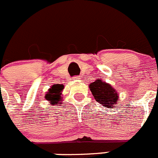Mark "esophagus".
Returning <instances> with one entry per match:
<instances>
[{
    "instance_id": "1",
    "label": "esophagus",
    "mask_w": 158,
    "mask_h": 158,
    "mask_svg": "<svg viewBox=\"0 0 158 158\" xmlns=\"http://www.w3.org/2000/svg\"><path fill=\"white\" fill-rule=\"evenodd\" d=\"M80 79H81V77H79V76H75L73 77V81H79Z\"/></svg>"
}]
</instances>
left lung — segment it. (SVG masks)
Instances as JSON below:
<instances>
[{
  "label": "left lung",
  "mask_w": 158,
  "mask_h": 158,
  "mask_svg": "<svg viewBox=\"0 0 158 158\" xmlns=\"http://www.w3.org/2000/svg\"><path fill=\"white\" fill-rule=\"evenodd\" d=\"M89 89L95 100L102 104V106L112 108L118 103L119 95L117 91L110 84L102 81L101 79H98L90 84Z\"/></svg>",
  "instance_id": "left-lung-1"
}]
</instances>
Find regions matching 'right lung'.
Instances as JSON below:
<instances>
[{"instance_id": "obj_1", "label": "right lung", "mask_w": 158, "mask_h": 158, "mask_svg": "<svg viewBox=\"0 0 158 158\" xmlns=\"http://www.w3.org/2000/svg\"><path fill=\"white\" fill-rule=\"evenodd\" d=\"M63 85H53L51 87V89H48V92H47V94H45L46 100L50 101V102L52 105L57 104L59 101L62 100V92L63 89Z\"/></svg>"}]
</instances>
